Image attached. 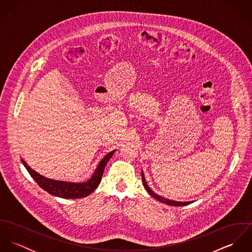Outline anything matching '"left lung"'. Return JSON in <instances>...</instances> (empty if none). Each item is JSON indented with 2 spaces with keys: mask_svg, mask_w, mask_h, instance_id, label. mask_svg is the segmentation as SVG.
<instances>
[{
  "mask_svg": "<svg viewBox=\"0 0 252 252\" xmlns=\"http://www.w3.org/2000/svg\"><path fill=\"white\" fill-rule=\"evenodd\" d=\"M142 179H143V183H144V188H145V190L148 192V194H149L151 197H153L154 199H156V200H158L159 202H161V203H164V204H166V205H168V206H174V207H183V206H186V205H189V204L193 203V201H190V202H180V201H174V200H170V199L164 198V197H162V196H159V195L156 194L154 191H152V190L150 189V187L147 185V182H146L145 178H144L143 170H142Z\"/></svg>",
  "mask_w": 252,
  "mask_h": 252,
  "instance_id": "8db88e82",
  "label": "left lung"
}]
</instances>
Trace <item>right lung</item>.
Returning a JSON list of instances; mask_svg holds the SVG:
<instances>
[{
	"label": "right lung",
	"mask_w": 252,
	"mask_h": 252,
	"mask_svg": "<svg viewBox=\"0 0 252 252\" xmlns=\"http://www.w3.org/2000/svg\"><path fill=\"white\" fill-rule=\"evenodd\" d=\"M115 149L108 152L105 157L99 162L97 168L95 169L93 175L89 180L84 181H65V180H52L49 178H45L40 174L36 173L25 161L21 158V162L24 167L27 169L28 173L35 180L39 187L48 192L49 194L64 198V199H79L82 197H86L90 195L100 184L105 167L109 159L112 157Z\"/></svg>",
	"instance_id": "obj_1"
}]
</instances>
